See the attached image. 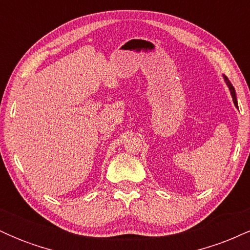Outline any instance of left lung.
Listing matches in <instances>:
<instances>
[{"label": "left lung", "instance_id": "obj_1", "mask_svg": "<svg viewBox=\"0 0 250 250\" xmlns=\"http://www.w3.org/2000/svg\"><path fill=\"white\" fill-rule=\"evenodd\" d=\"M223 80H225L227 87H228L229 91H230V95H231V97H233L234 105H235V107H236V108H239V105H237V100H236V93H235V89H234V87H233V84H231L230 81H229V80L227 79V77H226L225 75H223Z\"/></svg>", "mask_w": 250, "mask_h": 250}]
</instances>
